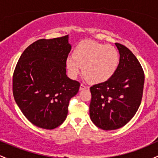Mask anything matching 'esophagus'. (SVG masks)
I'll use <instances>...</instances> for the list:
<instances>
[{
	"mask_svg": "<svg viewBox=\"0 0 158 158\" xmlns=\"http://www.w3.org/2000/svg\"><path fill=\"white\" fill-rule=\"evenodd\" d=\"M85 89H87V87L85 86V85L81 84L80 85V88H79V90H84Z\"/></svg>",
	"mask_w": 158,
	"mask_h": 158,
	"instance_id": "34e87169",
	"label": "esophagus"
}]
</instances>
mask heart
<instances>
[{"label": "heart", "mask_w": 158, "mask_h": 158, "mask_svg": "<svg viewBox=\"0 0 158 158\" xmlns=\"http://www.w3.org/2000/svg\"><path fill=\"white\" fill-rule=\"evenodd\" d=\"M119 64V53L111 45L85 41L78 44L73 56L66 59V66L72 78L77 77L81 68L88 81L102 83L110 79Z\"/></svg>", "instance_id": "1"}]
</instances>
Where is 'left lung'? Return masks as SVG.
I'll return each mask as SVG.
<instances>
[{"label": "left lung", "instance_id": "1", "mask_svg": "<svg viewBox=\"0 0 158 158\" xmlns=\"http://www.w3.org/2000/svg\"><path fill=\"white\" fill-rule=\"evenodd\" d=\"M119 62L113 77L90 87V117L98 128L115 130L127 124L141 103L145 75L142 66L132 52L115 43Z\"/></svg>", "mask_w": 158, "mask_h": 158}]
</instances>
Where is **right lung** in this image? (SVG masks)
<instances>
[{"instance_id": "1", "label": "right lung", "mask_w": 158, "mask_h": 158, "mask_svg": "<svg viewBox=\"0 0 158 158\" xmlns=\"http://www.w3.org/2000/svg\"><path fill=\"white\" fill-rule=\"evenodd\" d=\"M71 50L68 35L39 39L21 54L12 77V93L18 106L34 126L53 129L66 119L70 99L80 83L66 75Z\"/></svg>"}]
</instances>
